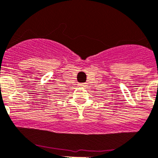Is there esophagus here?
Listing matches in <instances>:
<instances>
[{
    "instance_id": "esophagus-1",
    "label": "esophagus",
    "mask_w": 158,
    "mask_h": 158,
    "mask_svg": "<svg viewBox=\"0 0 158 158\" xmlns=\"http://www.w3.org/2000/svg\"><path fill=\"white\" fill-rule=\"evenodd\" d=\"M79 85L80 86V87H86L87 85H86V83H79Z\"/></svg>"
}]
</instances>
